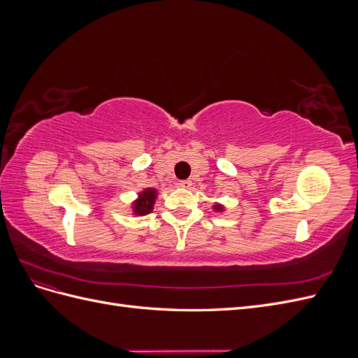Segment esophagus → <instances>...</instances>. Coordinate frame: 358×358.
Wrapping results in <instances>:
<instances>
[{
    "instance_id": "1",
    "label": "esophagus",
    "mask_w": 358,
    "mask_h": 358,
    "mask_svg": "<svg viewBox=\"0 0 358 358\" xmlns=\"http://www.w3.org/2000/svg\"><path fill=\"white\" fill-rule=\"evenodd\" d=\"M179 187H180V188H185V189H188V188H191V187H192V182H191V180H188V179H187V180H180V182H179Z\"/></svg>"
}]
</instances>
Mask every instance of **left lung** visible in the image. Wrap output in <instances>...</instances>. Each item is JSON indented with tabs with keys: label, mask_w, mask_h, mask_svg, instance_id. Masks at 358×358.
<instances>
[{
	"label": "left lung",
	"mask_w": 358,
	"mask_h": 358,
	"mask_svg": "<svg viewBox=\"0 0 358 358\" xmlns=\"http://www.w3.org/2000/svg\"><path fill=\"white\" fill-rule=\"evenodd\" d=\"M216 209H221V208H220V206H218V208H216Z\"/></svg>",
	"instance_id": "obj_1"
}]
</instances>
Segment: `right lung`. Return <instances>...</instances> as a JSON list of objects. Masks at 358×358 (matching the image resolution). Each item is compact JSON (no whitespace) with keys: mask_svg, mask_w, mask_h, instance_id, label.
Wrapping results in <instances>:
<instances>
[{"mask_svg":"<svg viewBox=\"0 0 358 358\" xmlns=\"http://www.w3.org/2000/svg\"><path fill=\"white\" fill-rule=\"evenodd\" d=\"M155 200V191L154 189H146L140 194L138 200L134 203V212L137 215H146L152 210Z\"/></svg>","mask_w":358,"mask_h":358,"instance_id":"add662e5","label":"right lung"}]
</instances>
